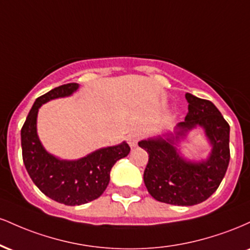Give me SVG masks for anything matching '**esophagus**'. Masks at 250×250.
<instances>
[{
  "mask_svg": "<svg viewBox=\"0 0 250 250\" xmlns=\"http://www.w3.org/2000/svg\"><path fill=\"white\" fill-rule=\"evenodd\" d=\"M142 137V134L140 133V131H133V133H130L128 135L127 140H128V143L130 147H135V146L137 145V142L140 141V139Z\"/></svg>",
  "mask_w": 250,
  "mask_h": 250,
  "instance_id": "34e87169",
  "label": "esophagus"
}]
</instances>
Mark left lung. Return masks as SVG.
Instances as JSON below:
<instances>
[{
  "instance_id": "1",
  "label": "left lung",
  "mask_w": 250,
  "mask_h": 250,
  "mask_svg": "<svg viewBox=\"0 0 250 250\" xmlns=\"http://www.w3.org/2000/svg\"><path fill=\"white\" fill-rule=\"evenodd\" d=\"M188 113L177 125L175 139L201 125L210 142L207 161L188 162L174 147V136L145 140L139 146L149 155L143 180L149 194L160 202L174 206H194L211 196L225 177L229 160V125L219 109L208 100L186 94Z\"/></svg>"
}]
</instances>
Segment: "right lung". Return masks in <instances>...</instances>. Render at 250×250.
Masks as SVG:
<instances>
[{
  "instance_id": "right-lung-1",
  "label": "right lung",
  "mask_w": 250,
  "mask_h": 250,
  "mask_svg": "<svg viewBox=\"0 0 250 250\" xmlns=\"http://www.w3.org/2000/svg\"><path fill=\"white\" fill-rule=\"evenodd\" d=\"M77 88V83H67L37 97L21 129L22 157L30 179L43 194L65 206H80L101 196L113 166L130 151L128 143L123 142L76 161H64L44 150L36 133L39 108L53 99L71 95Z\"/></svg>"
}]
</instances>
